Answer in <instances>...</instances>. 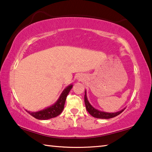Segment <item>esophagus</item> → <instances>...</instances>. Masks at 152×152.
<instances>
[{
  "mask_svg": "<svg viewBox=\"0 0 152 152\" xmlns=\"http://www.w3.org/2000/svg\"><path fill=\"white\" fill-rule=\"evenodd\" d=\"M79 78H81V77H79Z\"/></svg>",
  "mask_w": 152,
  "mask_h": 152,
  "instance_id": "obj_1",
  "label": "esophagus"
}]
</instances>
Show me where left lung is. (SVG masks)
Listing matches in <instances>:
<instances>
[{
  "label": "left lung",
  "mask_w": 152,
  "mask_h": 152,
  "mask_svg": "<svg viewBox=\"0 0 152 152\" xmlns=\"http://www.w3.org/2000/svg\"><path fill=\"white\" fill-rule=\"evenodd\" d=\"M84 101H85V104H86V108L87 109L91 115L94 117L96 118H100V119H109L114 118L117 115H120V114L122 113V112L125 109H122L118 112H115V113H107V112H104L98 110V109H95L91 105L90 103L88 101L87 96H86V91H85V96H84Z\"/></svg>",
  "instance_id": "obj_1"
}]
</instances>
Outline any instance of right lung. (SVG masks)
<instances>
[{"instance_id": "obj_1", "label": "right lung", "mask_w": 152, "mask_h": 152, "mask_svg": "<svg viewBox=\"0 0 152 152\" xmlns=\"http://www.w3.org/2000/svg\"><path fill=\"white\" fill-rule=\"evenodd\" d=\"M72 88H73V85H71V84L67 86L63 90L62 94L60 96L59 99L52 106L48 107V108L43 109V110L37 112H30L28 111H26L30 115H31L36 119H38V120H48V119L55 118V117L59 115L62 113L63 109H64L66 96L69 94L70 90H71Z\"/></svg>"}]
</instances>
